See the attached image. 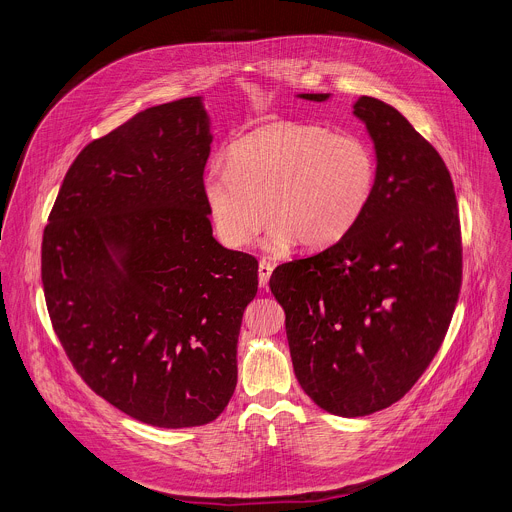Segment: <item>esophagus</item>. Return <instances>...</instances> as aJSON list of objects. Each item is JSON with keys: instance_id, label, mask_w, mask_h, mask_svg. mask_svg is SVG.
I'll list each match as a JSON object with an SVG mask.
<instances>
[{"instance_id": "esophagus-1", "label": "esophagus", "mask_w": 512, "mask_h": 512, "mask_svg": "<svg viewBox=\"0 0 512 512\" xmlns=\"http://www.w3.org/2000/svg\"><path fill=\"white\" fill-rule=\"evenodd\" d=\"M271 273H273V265H271L269 261L261 259V261H259V285H261V287H267Z\"/></svg>"}]
</instances>
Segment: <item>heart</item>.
Listing matches in <instances>:
<instances>
[{
    "mask_svg": "<svg viewBox=\"0 0 512 512\" xmlns=\"http://www.w3.org/2000/svg\"><path fill=\"white\" fill-rule=\"evenodd\" d=\"M377 174L375 152L362 137L277 121L241 137L229 166L208 170L204 202L216 237L231 249L251 245L269 216L275 245L296 239L304 249H324L360 221Z\"/></svg>",
    "mask_w": 512,
    "mask_h": 512,
    "instance_id": "b5f03b06",
    "label": "heart"
}]
</instances>
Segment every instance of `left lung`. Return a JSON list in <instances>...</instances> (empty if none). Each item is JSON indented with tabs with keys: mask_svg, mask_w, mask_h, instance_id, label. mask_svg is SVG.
I'll return each instance as SVG.
<instances>
[{
	"mask_svg": "<svg viewBox=\"0 0 512 512\" xmlns=\"http://www.w3.org/2000/svg\"><path fill=\"white\" fill-rule=\"evenodd\" d=\"M354 115L377 150L369 208L344 239L281 263L269 279L302 389L342 417L409 393L440 350L462 287L458 200L442 156L379 99L360 97Z\"/></svg>",
	"mask_w": 512,
	"mask_h": 512,
	"instance_id": "1",
	"label": "left lung"
}]
</instances>
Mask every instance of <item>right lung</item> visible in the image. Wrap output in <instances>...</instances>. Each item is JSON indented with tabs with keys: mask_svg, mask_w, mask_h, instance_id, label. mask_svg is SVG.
<instances>
[{
	"mask_svg": "<svg viewBox=\"0 0 512 512\" xmlns=\"http://www.w3.org/2000/svg\"><path fill=\"white\" fill-rule=\"evenodd\" d=\"M200 97L133 115L70 164L42 235L52 328L79 377L156 427L214 421L237 387L259 263L212 237Z\"/></svg>",
	"mask_w": 512,
	"mask_h": 512,
	"instance_id": "right-lung-1",
	"label": "right lung"
}]
</instances>
